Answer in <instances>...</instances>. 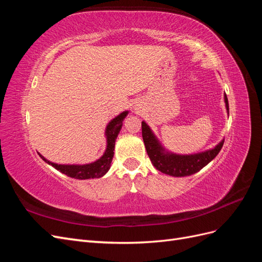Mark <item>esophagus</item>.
<instances>
[{
    "label": "esophagus",
    "instance_id": "1",
    "mask_svg": "<svg viewBox=\"0 0 262 262\" xmlns=\"http://www.w3.org/2000/svg\"><path fill=\"white\" fill-rule=\"evenodd\" d=\"M134 110H137V108H134Z\"/></svg>",
    "mask_w": 262,
    "mask_h": 262
}]
</instances>
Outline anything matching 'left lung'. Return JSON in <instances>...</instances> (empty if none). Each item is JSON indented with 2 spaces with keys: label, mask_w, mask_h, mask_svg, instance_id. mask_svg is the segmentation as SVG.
Instances as JSON below:
<instances>
[{
  "label": "left lung",
  "mask_w": 262,
  "mask_h": 262,
  "mask_svg": "<svg viewBox=\"0 0 262 262\" xmlns=\"http://www.w3.org/2000/svg\"><path fill=\"white\" fill-rule=\"evenodd\" d=\"M224 101L228 114V100L226 94L224 95ZM142 137H143L147 155L154 167L172 177L190 176L201 170L204 166H207L215 158L224 144V140H222L215 147L204 150V152L189 155L171 153L165 149L160 143V141L157 140L145 121H142Z\"/></svg>",
  "instance_id": "left-lung-1"
}]
</instances>
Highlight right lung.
<instances>
[{
	"instance_id": "1",
	"label": "right lung",
	"mask_w": 262,
	"mask_h": 262,
	"mask_svg": "<svg viewBox=\"0 0 262 262\" xmlns=\"http://www.w3.org/2000/svg\"><path fill=\"white\" fill-rule=\"evenodd\" d=\"M128 114H129V112L121 113L120 115H118L116 118H114L113 120L107 124L106 131H105L107 146H106L104 154H102V156L100 158H98L97 161H95L93 163H89V164H84V165H74V164L73 165H62V164L52 163V162L47 160V158H45L40 153H38V154L47 164L51 165L53 168L61 171L62 173H64V175H67L71 178L81 179V180L91 179V178H100L104 176L110 168V164H112L113 157H114L116 139L122 128V122L124 120V118Z\"/></svg>"
}]
</instances>
